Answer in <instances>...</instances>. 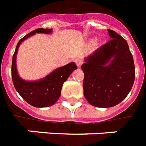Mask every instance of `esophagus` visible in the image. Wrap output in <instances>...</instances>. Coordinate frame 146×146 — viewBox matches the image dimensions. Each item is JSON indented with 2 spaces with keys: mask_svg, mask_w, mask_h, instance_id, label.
<instances>
[{
  "mask_svg": "<svg viewBox=\"0 0 146 146\" xmlns=\"http://www.w3.org/2000/svg\"><path fill=\"white\" fill-rule=\"evenodd\" d=\"M82 59H80V58H77V59L75 60V63L77 65L78 67H80L81 66V65L82 64Z\"/></svg>",
  "mask_w": 146,
  "mask_h": 146,
  "instance_id": "esophagus-1",
  "label": "esophagus"
}]
</instances>
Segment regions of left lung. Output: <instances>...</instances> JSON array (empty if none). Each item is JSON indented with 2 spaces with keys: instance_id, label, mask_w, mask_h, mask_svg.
Masks as SVG:
<instances>
[{
  "instance_id": "obj_1",
  "label": "left lung",
  "mask_w": 146,
  "mask_h": 146,
  "mask_svg": "<svg viewBox=\"0 0 146 146\" xmlns=\"http://www.w3.org/2000/svg\"><path fill=\"white\" fill-rule=\"evenodd\" d=\"M111 39L85 59L83 94L92 106L111 108L122 102L135 80V66L127 41L111 29Z\"/></svg>"
}]
</instances>
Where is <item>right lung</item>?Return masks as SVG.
<instances>
[{
    "instance_id": "add662e5",
    "label": "right lung",
    "mask_w": 146,
    "mask_h": 146,
    "mask_svg": "<svg viewBox=\"0 0 146 146\" xmlns=\"http://www.w3.org/2000/svg\"><path fill=\"white\" fill-rule=\"evenodd\" d=\"M52 29L39 28L33 30L19 40L13 56L12 80L16 90L27 103L36 108H46L54 104L60 96L64 82L71 73L77 69L74 62L59 67L46 77L37 81H26L19 77L17 70L16 58L19 45L24 40L35 33L50 34Z\"/></svg>"
}]
</instances>
